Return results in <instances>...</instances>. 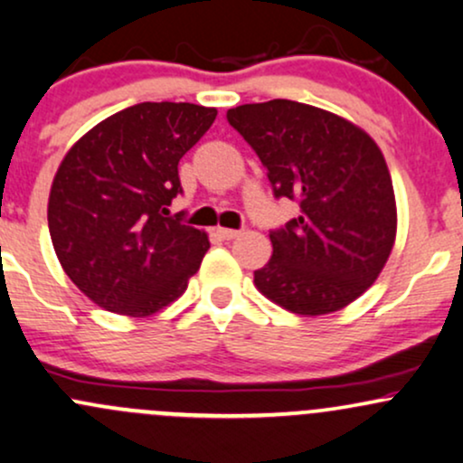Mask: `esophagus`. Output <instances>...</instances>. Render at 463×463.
<instances>
[{
    "label": "esophagus",
    "mask_w": 463,
    "mask_h": 463,
    "mask_svg": "<svg viewBox=\"0 0 463 463\" xmlns=\"http://www.w3.org/2000/svg\"><path fill=\"white\" fill-rule=\"evenodd\" d=\"M217 235L222 239H235L241 235V231H235V228H217Z\"/></svg>",
    "instance_id": "obj_1"
}]
</instances>
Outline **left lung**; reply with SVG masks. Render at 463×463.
<instances>
[{
  "label": "left lung",
  "instance_id": "left-lung-1",
  "mask_svg": "<svg viewBox=\"0 0 463 463\" xmlns=\"http://www.w3.org/2000/svg\"><path fill=\"white\" fill-rule=\"evenodd\" d=\"M261 158L276 198L300 215L269 231L272 259L254 272L265 298L298 316L344 309L374 283L396 239V200L368 132L316 106L269 99L226 113Z\"/></svg>",
  "mask_w": 463,
  "mask_h": 463
}]
</instances>
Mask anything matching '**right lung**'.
Wrapping results in <instances>:
<instances>
[{
    "mask_svg": "<svg viewBox=\"0 0 463 463\" xmlns=\"http://www.w3.org/2000/svg\"><path fill=\"white\" fill-rule=\"evenodd\" d=\"M217 110L141 102L99 121L65 154L47 204L62 269L95 305L146 317L184 294L200 269L206 232L169 215L183 194L178 163Z\"/></svg>",
    "mask_w": 463,
    "mask_h": 463,
    "instance_id": "1",
    "label": "right lung"
}]
</instances>
